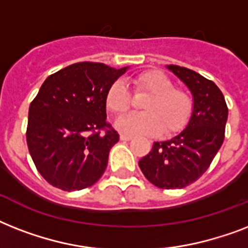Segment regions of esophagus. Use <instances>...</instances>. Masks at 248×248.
Returning a JSON list of instances; mask_svg holds the SVG:
<instances>
[{
  "mask_svg": "<svg viewBox=\"0 0 248 248\" xmlns=\"http://www.w3.org/2000/svg\"><path fill=\"white\" fill-rule=\"evenodd\" d=\"M120 139H121V140H124V141H130V140L132 139V136H130V135H124V134H121Z\"/></svg>",
  "mask_w": 248,
  "mask_h": 248,
  "instance_id": "obj_1",
  "label": "esophagus"
}]
</instances>
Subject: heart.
Masks as SVG:
<instances>
[{
  "label": "heart",
  "mask_w": 248,
  "mask_h": 248,
  "mask_svg": "<svg viewBox=\"0 0 248 248\" xmlns=\"http://www.w3.org/2000/svg\"><path fill=\"white\" fill-rule=\"evenodd\" d=\"M135 93H149L141 103L145 112L131 113L118 118L117 127L132 135H175L186 127L193 116L192 96L185 90L175 87L170 77L159 71H147L134 79ZM109 112L120 116L132 105L131 93L124 81L116 79L105 93Z\"/></svg>",
  "instance_id": "b5f03b06"
}]
</instances>
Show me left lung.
Wrapping results in <instances>:
<instances>
[{
    "label": "left lung",
    "instance_id": "obj_1",
    "mask_svg": "<svg viewBox=\"0 0 248 248\" xmlns=\"http://www.w3.org/2000/svg\"><path fill=\"white\" fill-rule=\"evenodd\" d=\"M193 93L194 109L188 126L167 141H155L139 161L144 176L162 189H181L198 180L223 145L228 107L223 93L200 73L169 65Z\"/></svg>",
    "mask_w": 248,
    "mask_h": 248
}]
</instances>
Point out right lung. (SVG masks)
I'll use <instances>...</instances> for the list:
<instances>
[{
    "instance_id": "obj_1",
    "label": "right lung",
    "mask_w": 248,
    "mask_h": 248,
    "mask_svg": "<svg viewBox=\"0 0 248 248\" xmlns=\"http://www.w3.org/2000/svg\"><path fill=\"white\" fill-rule=\"evenodd\" d=\"M127 68L72 64L48 76L29 105L27 144L36 169L67 192L93 185L120 140L107 122V90Z\"/></svg>"
}]
</instances>
